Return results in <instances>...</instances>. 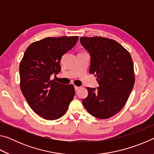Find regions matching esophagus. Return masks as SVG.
Returning a JSON list of instances; mask_svg holds the SVG:
<instances>
[{
	"instance_id": "obj_1",
	"label": "esophagus",
	"mask_w": 154,
	"mask_h": 154,
	"mask_svg": "<svg viewBox=\"0 0 154 154\" xmlns=\"http://www.w3.org/2000/svg\"><path fill=\"white\" fill-rule=\"evenodd\" d=\"M80 88V87H79V86H75V91H77L78 90H79Z\"/></svg>"
}]
</instances>
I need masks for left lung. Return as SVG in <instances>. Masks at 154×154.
<instances>
[{"mask_svg": "<svg viewBox=\"0 0 154 154\" xmlns=\"http://www.w3.org/2000/svg\"><path fill=\"white\" fill-rule=\"evenodd\" d=\"M90 54V73L97 77L99 87L87 88L88 97L82 100L94 117L107 119L123 108L134 84L131 56L123 46L109 38L81 37Z\"/></svg>", "mask_w": 154, "mask_h": 154, "instance_id": "obj_1", "label": "left lung"}]
</instances>
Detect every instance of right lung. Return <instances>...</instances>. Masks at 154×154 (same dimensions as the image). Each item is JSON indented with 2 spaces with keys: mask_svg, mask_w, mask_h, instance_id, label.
<instances>
[{
  "mask_svg": "<svg viewBox=\"0 0 154 154\" xmlns=\"http://www.w3.org/2000/svg\"><path fill=\"white\" fill-rule=\"evenodd\" d=\"M77 36L47 37L28 47L20 64V88L30 108L48 120L63 116L75 96L72 85L51 81L60 71L62 56L76 45Z\"/></svg>",
  "mask_w": 154,
  "mask_h": 154,
  "instance_id": "1",
  "label": "right lung"
}]
</instances>
